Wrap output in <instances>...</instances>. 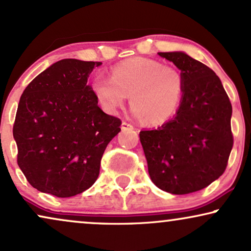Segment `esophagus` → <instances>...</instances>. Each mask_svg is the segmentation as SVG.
Instances as JSON below:
<instances>
[{"instance_id":"esophagus-1","label":"esophagus","mask_w":251,"mask_h":251,"mask_svg":"<svg viewBox=\"0 0 251 251\" xmlns=\"http://www.w3.org/2000/svg\"><path fill=\"white\" fill-rule=\"evenodd\" d=\"M121 129H122V130H132V129H134V126H132L130 123L123 121L122 125H121Z\"/></svg>"}]
</instances>
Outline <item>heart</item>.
Instances as JSON below:
<instances>
[{
  "instance_id": "heart-1",
  "label": "heart",
  "mask_w": 251,
  "mask_h": 251,
  "mask_svg": "<svg viewBox=\"0 0 251 251\" xmlns=\"http://www.w3.org/2000/svg\"><path fill=\"white\" fill-rule=\"evenodd\" d=\"M184 80L178 69L143 57L115 65L110 79L97 76L91 89L101 108L115 113L130 98L131 111L145 125L159 126L175 115L180 103Z\"/></svg>"
}]
</instances>
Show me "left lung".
<instances>
[{
    "instance_id": "left-lung-1",
    "label": "left lung",
    "mask_w": 251,
    "mask_h": 251,
    "mask_svg": "<svg viewBox=\"0 0 251 251\" xmlns=\"http://www.w3.org/2000/svg\"><path fill=\"white\" fill-rule=\"evenodd\" d=\"M180 70L184 87L176 115L140 132L151 180L160 190L187 194L216 180L233 148L231 103L220 78L181 51L158 52Z\"/></svg>"
}]
</instances>
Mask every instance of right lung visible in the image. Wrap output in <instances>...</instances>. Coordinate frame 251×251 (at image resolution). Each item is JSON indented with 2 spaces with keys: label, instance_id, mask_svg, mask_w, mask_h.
<instances>
[{
  "label": "right lung",
  "instance_id": "right-lung-1",
  "mask_svg": "<svg viewBox=\"0 0 251 251\" xmlns=\"http://www.w3.org/2000/svg\"><path fill=\"white\" fill-rule=\"evenodd\" d=\"M101 64L59 60L22 94L12 129L17 163L39 192L70 198L91 187L108 143L121 131V121L102 111L87 83Z\"/></svg>",
  "mask_w": 251,
  "mask_h": 251
}]
</instances>
